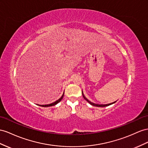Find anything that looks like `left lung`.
Listing matches in <instances>:
<instances>
[{"mask_svg": "<svg viewBox=\"0 0 148 148\" xmlns=\"http://www.w3.org/2000/svg\"><path fill=\"white\" fill-rule=\"evenodd\" d=\"M83 97H84V99H85V100H86L87 101H88V103L90 104H91V102H90V101H89L88 99H87V98L84 96V94H83ZM62 97H60V99H59V101H56L55 102V103H51V104H45V105H43V106H42V107H49V106H53V105H54V104H58V103H59V102H60V101H61V99H62Z\"/></svg>", "mask_w": 148, "mask_h": 148, "instance_id": "obj_1", "label": "left lung"}]
</instances>
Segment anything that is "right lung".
<instances>
[{
	"label": "right lung",
	"instance_id": "add662e5",
	"mask_svg": "<svg viewBox=\"0 0 148 148\" xmlns=\"http://www.w3.org/2000/svg\"><path fill=\"white\" fill-rule=\"evenodd\" d=\"M114 103H115V102H114V103H110V104H94V103H91V104H91V105L94 106H96V107H101V108H103V107H106V106H110V105H111V104H114Z\"/></svg>",
	"mask_w": 148,
	"mask_h": 148
}]
</instances>
